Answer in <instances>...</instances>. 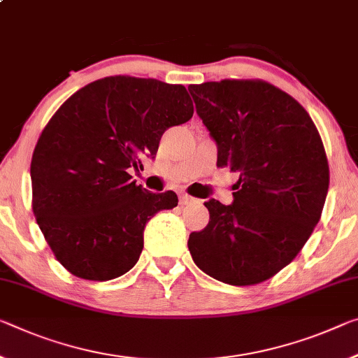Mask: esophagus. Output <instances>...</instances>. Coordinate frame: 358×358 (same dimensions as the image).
<instances>
[{"label":"esophagus","instance_id":"34e87169","mask_svg":"<svg viewBox=\"0 0 358 358\" xmlns=\"http://www.w3.org/2000/svg\"><path fill=\"white\" fill-rule=\"evenodd\" d=\"M178 199H180V206H189V203L196 202L194 197L185 194V192H181V194L178 196Z\"/></svg>","mask_w":358,"mask_h":358}]
</instances>
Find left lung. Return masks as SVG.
<instances>
[{"label":"left lung","instance_id":"8db88e82","mask_svg":"<svg viewBox=\"0 0 358 358\" xmlns=\"http://www.w3.org/2000/svg\"><path fill=\"white\" fill-rule=\"evenodd\" d=\"M188 90L217 143V166L239 173L231 206L206 202L210 220L189 234L191 257L229 285L268 280L292 263L320 220L330 170L319 130L269 83L224 79Z\"/></svg>","mask_w":358,"mask_h":358}]
</instances>
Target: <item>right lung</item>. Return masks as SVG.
<instances>
[{
    "instance_id": "add662e5",
    "label": "right lung",
    "mask_w": 358,
    "mask_h": 358,
    "mask_svg": "<svg viewBox=\"0 0 358 358\" xmlns=\"http://www.w3.org/2000/svg\"><path fill=\"white\" fill-rule=\"evenodd\" d=\"M192 113L185 86L110 76L79 89L50 117L31 157L33 213L73 275L103 282L134 268L146 223L178 197L137 186L129 169L155 157L162 134Z\"/></svg>"
}]
</instances>
